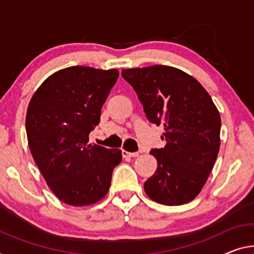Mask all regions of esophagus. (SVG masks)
<instances>
[{"label":"esophagus","mask_w":254,"mask_h":254,"mask_svg":"<svg viewBox=\"0 0 254 254\" xmlns=\"http://www.w3.org/2000/svg\"><path fill=\"white\" fill-rule=\"evenodd\" d=\"M123 155L125 158H136L138 157L139 153L138 152H128V151H123Z\"/></svg>","instance_id":"esophagus-1"}]
</instances>
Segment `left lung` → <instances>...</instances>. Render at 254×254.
Listing matches in <instances>:
<instances>
[{"mask_svg": "<svg viewBox=\"0 0 254 254\" xmlns=\"http://www.w3.org/2000/svg\"><path fill=\"white\" fill-rule=\"evenodd\" d=\"M147 119L165 127L166 146L152 150L158 167L144 183L151 200L166 205L197 196L220 147L219 111L205 88L189 73L169 65L124 69Z\"/></svg>", "mask_w": 254, "mask_h": 254, "instance_id": "8db88e82", "label": "left lung"}]
</instances>
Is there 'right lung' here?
Masks as SVG:
<instances>
[{
  "label": "right lung",
  "mask_w": 254,
  "mask_h": 254,
  "mask_svg": "<svg viewBox=\"0 0 254 254\" xmlns=\"http://www.w3.org/2000/svg\"><path fill=\"white\" fill-rule=\"evenodd\" d=\"M118 76L117 69L73 65L46 78L30 99L26 115L30 153L65 204L86 206L102 200L122 161L119 149L88 144Z\"/></svg>",
  "instance_id": "1"
}]
</instances>
